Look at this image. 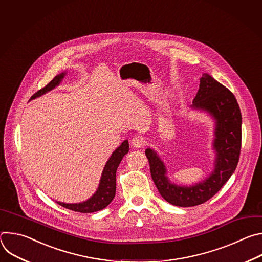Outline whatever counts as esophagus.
Returning <instances> with one entry per match:
<instances>
[{
    "instance_id": "1",
    "label": "esophagus",
    "mask_w": 262,
    "mask_h": 262,
    "mask_svg": "<svg viewBox=\"0 0 262 262\" xmlns=\"http://www.w3.org/2000/svg\"><path fill=\"white\" fill-rule=\"evenodd\" d=\"M132 145L135 148H141V147H143L145 145V141L141 137H135V138L132 139Z\"/></svg>"
}]
</instances>
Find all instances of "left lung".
I'll list each match as a JSON object with an SVG mask.
<instances>
[{
  "label": "left lung",
  "instance_id": "obj_1",
  "mask_svg": "<svg viewBox=\"0 0 262 262\" xmlns=\"http://www.w3.org/2000/svg\"><path fill=\"white\" fill-rule=\"evenodd\" d=\"M193 107L205 110L215 119V168L203 182L193 186H178L166 177V168L150 148L145 155L150 166L152 180L162 197L172 205L191 207L202 204L214 196L233 174L238 164L242 147V113L233 93L203 73Z\"/></svg>",
  "mask_w": 262,
  "mask_h": 262
}]
</instances>
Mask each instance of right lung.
Listing matches in <instances>:
<instances>
[{"label":"right lung","instance_id":"obj_1","mask_svg":"<svg viewBox=\"0 0 262 262\" xmlns=\"http://www.w3.org/2000/svg\"><path fill=\"white\" fill-rule=\"evenodd\" d=\"M64 74H65L64 72H62L61 74H58V76H56L46 87H43L42 89L38 90L35 94H33V96L31 98L40 96V95L45 94L46 92L55 88L57 85L60 84L61 80L64 77ZM128 148H129L128 141L125 140L113 152V155L111 156V158L106 162L104 169L102 171L98 190L89 200H87L83 203H79V204H67V203H62V202H58V204L67 209L78 211V212H84V213L95 212V211L101 210L104 207H106L115 197L116 170H117L122 158L128 152Z\"/></svg>","mask_w":262,"mask_h":262}]
</instances>
